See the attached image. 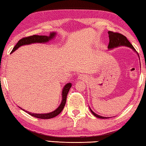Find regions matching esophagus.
Masks as SVG:
<instances>
[{
	"mask_svg": "<svg viewBox=\"0 0 146 146\" xmlns=\"http://www.w3.org/2000/svg\"><path fill=\"white\" fill-rule=\"evenodd\" d=\"M78 80H83V81H85V78L84 76H83V75H80V76H78Z\"/></svg>",
	"mask_w": 146,
	"mask_h": 146,
	"instance_id": "34e87169",
	"label": "esophagus"
}]
</instances>
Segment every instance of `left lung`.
<instances>
[{
  "instance_id": "8db88e82",
  "label": "left lung",
  "mask_w": 146,
  "mask_h": 146,
  "mask_svg": "<svg viewBox=\"0 0 146 146\" xmlns=\"http://www.w3.org/2000/svg\"><path fill=\"white\" fill-rule=\"evenodd\" d=\"M108 34H109V43L108 46L109 50H112L114 48L120 47V46H127L132 49L135 52H136L138 56L137 52H136L135 50V48H134L133 46V45L130 43V42L129 41L125 36H124V35L121 34V33L113 32H111V31L108 32ZM89 109L93 115L95 116L96 117H97V118H102V119L109 118L108 117L102 116L100 115H98V114H96L94 112H93L92 111V109H90V107H89Z\"/></svg>"
}]
</instances>
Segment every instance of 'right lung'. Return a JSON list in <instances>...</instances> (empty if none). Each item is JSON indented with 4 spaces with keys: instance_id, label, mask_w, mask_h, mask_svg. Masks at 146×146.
I'll use <instances>...</instances> for the list:
<instances>
[{
    "instance_id": "add662e5",
    "label": "right lung",
    "mask_w": 146,
    "mask_h": 146,
    "mask_svg": "<svg viewBox=\"0 0 146 146\" xmlns=\"http://www.w3.org/2000/svg\"><path fill=\"white\" fill-rule=\"evenodd\" d=\"M57 33L56 32H50V35L48 36H46V35H32V36L28 37H25L19 40L17 43L15 45V46L11 51V54H12L13 52H15L16 50H17L21 46H23V45H28L33 43H46V42H49L50 40L53 39L56 36ZM72 87V83H66V84L64 86L63 88V90H62L61 92V96H62V100L61 102V104L59 105V107L57 108L54 110V111L50 112V113H44V114H37V113H30L27 111H25V109L21 108L20 107H19V108H21L24 111H25L26 113L29 114L30 115L32 116L33 117H35V118H40V119H50L54 117H56V116L58 115L61 113V112L63 111L64 109V107L65 106L66 101V96H67L68 92L69 90Z\"/></svg>"
}]
</instances>
